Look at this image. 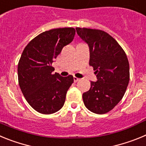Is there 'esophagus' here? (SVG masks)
Listing matches in <instances>:
<instances>
[{
    "label": "esophagus",
    "instance_id": "obj_1",
    "mask_svg": "<svg viewBox=\"0 0 146 146\" xmlns=\"http://www.w3.org/2000/svg\"><path fill=\"white\" fill-rule=\"evenodd\" d=\"M80 80V78H77V77H74V82H78V81Z\"/></svg>",
    "mask_w": 146,
    "mask_h": 146
}]
</instances>
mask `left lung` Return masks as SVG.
<instances>
[{
	"instance_id": "8db88e82",
	"label": "left lung",
	"mask_w": 146,
	"mask_h": 146,
	"mask_svg": "<svg viewBox=\"0 0 146 146\" xmlns=\"http://www.w3.org/2000/svg\"><path fill=\"white\" fill-rule=\"evenodd\" d=\"M90 50L89 65L97 81L82 94L85 106L96 114L113 110L123 98L129 81V64L124 50L110 35L101 30L76 28Z\"/></svg>"
}]
</instances>
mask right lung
Wrapping results in <instances>:
<instances>
[{"instance_id":"add662e5","label":"right lung","mask_w":146,"mask_h":146,"mask_svg":"<svg viewBox=\"0 0 146 146\" xmlns=\"http://www.w3.org/2000/svg\"><path fill=\"white\" fill-rule=\"evenodd\" d=\"M73 28H55L40 33L27 44L17 66L19 86L28 104L42 114H52L64 106L72 75L52 74L54 59L72 42Z\"/></svg>"}]
</instances>
